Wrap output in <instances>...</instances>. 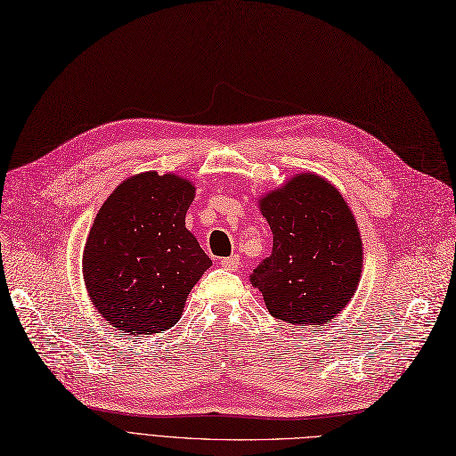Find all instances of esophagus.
I'll use <instances>...</instances> for the list:
<instances>
[{
  "label": "esophagus",
  "instance_id": "1",
  "mask_svg": "<svg viewBox=\"0 0 456 456\" xmlns=\"http://www.w3.org/2000/svg\"><path fill=\"white\" fill-rule=\"evenodd\" d=\"M239 265H240L239 256H232V257L222 259V266L227 268V271H239Z\"/></svg>",
  "mask_w": 456,
  "mask_h": 456
}]
</instances>
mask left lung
<instances>
[{
    "label": "left lung",
    "instance_id": "8db88e82",
    "mask_svg": "<svg viewBox=\"0 0 456 456\" xmlns=\"http://www.w3.org/2000/svg\"><path fill=\"white\" fill-rule=\"evenodd\" d=\"M273 231V254L249 280L276 319L291 325L330 323L357 291L362 242L342 193L302 173L259 199Z\"/></svg>",
    "mask_w": 456,
    "mask_h": 456
}]
</instances>
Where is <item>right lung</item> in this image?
<instances>
[{
  "instance_id": "add662e5",
  "label": "right lung",
  "mask_w": 456,
  "mask_h": 456,
  "mask_svg": "<svg viewBox=\"0 0 456 456\" xmlns=\"http://www.w3.org/2000/svg\"><path fill=\"white\" fill-rule=\"evenodd\" d=\"M195 185L154 171L124 180L99 208L82 254L92 305L116 330L156 334L178 323L212 266L185 229Z\"/></svg>"
}]
</instances>
